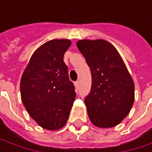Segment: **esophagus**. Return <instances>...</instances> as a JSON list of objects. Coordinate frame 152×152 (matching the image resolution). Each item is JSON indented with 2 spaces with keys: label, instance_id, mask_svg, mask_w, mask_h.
I'll return each mask as SVG.
<instances>
[{
  "label": "esophagus",
  "instance_id": "34e87169",
  "mask_svg": "<svg viewBox=\"0 0 152 152\" xmlns=\"http://www.w3.org/2000/svg\"><path fill=\"white\" fill-rule=\"evenodd\" d=\"M75 89H78V87H79V82L78 81L75 82Z\"/></svg>",
  "mask_w": 152,
  "mask_h": 152
}]
</instances>
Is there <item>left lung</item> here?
Returning a JSON list of instances; mask_svg holds the SVG:
<instances>
[{"label":"left lung","instance_id":"left-lung-1","mask_svg":"<svg viewBox=\"0 0 152 152\" xmlns=\"http://www.w3.org/2000/svg\"><path fill=\"white\" fill-rule=\"evenodd\" d=\"M77 46L90 67L92 86L85 103L97 127L120 124L134 102V84L116 48L103 39L79 40Z\"/></svg>","mask_w":152,"mask_h":152}]
</instances>
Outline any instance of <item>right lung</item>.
I'll return each instance as SVG.
<instances>
[{"mask_svg":"<svg viewBox=\"0 0 152 152\" xmlns=\"http://www.w3.org/2000/svg\"><path fill=\"white\" fill-rule=\"evenodd\" d=\"M68 39H53L39 47L28 62L20 80L22 103L34 121L44 129L62 128L75 98L64 55Z\"/></svg>","mask_w":152,"mask_h":152,"instance_id":"obj_1","label":"right lung"}]
</instances>
